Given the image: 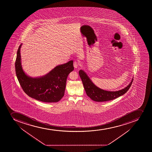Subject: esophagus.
<instances>
[{"label": "esophagus", "instance_id": "obj_1", "mask_svg": "<svg viewBox=\"0 0 152 152\" xmlns=\"http://www.w3.org/2000/svg\"><path fill=\"white\" fill-rule=\"evenodd\" d=\"M79 64L77 62L74 61L73 63L74 67L75 68H77L78 67Z\"/></svg>", "mask_w": 152, "mask_h": 152}]
</instances>
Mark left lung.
I'll return each mask as SVG.
<instances>
[{"label":"left lung","instance_id":"1","mask_svg":"<svg viewBox=\"0 0 152 152\" xmlns=\"http://www.w3.org/2000/svg\"><path fill=\"white\" fill-rule=\"evenodd\" d=\"M79 74L87 95L93 101L98 102L111 101L119 96H121L128 91L133 80V78H132L128 86H126L124 89L117 91H107L100 89L96 86L84 71L80 70Z\"/></svg>","mask_w":152,"mask_h":152}]
</instances>
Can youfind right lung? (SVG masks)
<instances>
[{
  "instance_id": "add662e5",
  "label": "right lung",
  "mask_w": 152,
  "mask_h": 152,
  "mask_svg": "<svg viewBox=\"0 0 152 152\" xmlns=\"http://www.w3.org/2000/svg\"><path fill=\"white\" fill-rule=\"evenodd\" d=\"M20 45L17 53L15 71L20 84L25 93L31 98L45 102H58L64 95L66 80L73 70V61L59 65L41 77H32L25 73L21 63Z\"/></svg>"
}]
</instances>
